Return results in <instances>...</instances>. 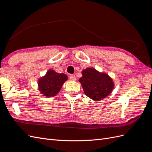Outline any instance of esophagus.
Here are the masks:
<instances>
[{
  "label": "esophagus",
  "instance_id": "obj_1",
  "mask_svg": "<svg viewBox=\"0 0 152 152\" xmlns=\"http://www.w3.org/2000/svg\"><path fill=\"white\" fill-rule=\"evenodd\" d=\"M69 79L72 81H75L76 80V77L74 75H70L69 77Z\"/></svg>",
  "mask_w": 152,
  "mask_h": 152
}]
</instances>
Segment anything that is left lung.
Masks as SVG:
<instances>
[{"label":"left lung","instance_id":"left-lung-1","mask_svg":"<svg viewBox=\"0 0 152 152\" xmlns=\"http://www.w3.org/2000/svg\"><path fill=\"white\" fill-rule=\"evenodd\" d=\"M79 78L86 95L94 101L104 99L109 96L114 88L112 78L105 73H101L92 68L82 71Z\"/></svg>","mask_w":152,"mask_h":152}]
</instances>
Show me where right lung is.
<instances>
[{
	"mask_svg": "<svg viewBox=\"0 0 152 152\" xmlns=\"http://www.w3.org/2000/svg\"><path fill=\"white\" fill-rule=\"evenodd\" d=\"M67 79L68 77L65 74L49 70L44 77L39 79V90L45 96L53 97L58 93L64 83Z\"/></svg>",
	"mask_w": 152,
	"mask_h": 152,
	"instance_id": "add662e5",
	"label": "right lung"
}]
</instances>
